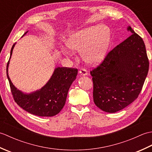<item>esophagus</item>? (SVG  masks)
Returning a JSON list of instances; mask_svg holds the SVG:
<instances>
[{
	"mask_svg": "<svg viewBox=\"0 0 152 152\" xmlns=\"http://www.w3.org/2000/svg\"><path fill=\"white\" fill-rule=\"evenodd\" d=\"M79 73H80V76H86V75H88V71H87L84 69H80V71H79Z\"/></svg>",
	"mask_w": 152,
	"mask_h": 152,
	"instance_id": "34e87169",
	"label": "esophagus"
}]
</instances>
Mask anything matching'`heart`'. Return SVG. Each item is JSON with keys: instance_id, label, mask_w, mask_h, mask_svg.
I'll list each match as a JSON object with an SVG mask.
<instances>
[{"instance_id": "1", "label": "heart", "mask_w": 152, "mask_h": 152, "mask_svg": "<svg viewBox=\"0 0 152 152\" xmlns=\"http://www.w3.org/2000/svg\"><path fill=\"white\" fill-rule=\"evenodd\" d=\"M111 41L110 29L104 25L98 24L71 34L67 39L66 45L70 50L81 53L86 63L96 64L104 59ZM62 52L66 56L71 54L66 50H63Z\"/></svg>"}]
</instances>
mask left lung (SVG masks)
<instances>
[{"label": "left lung", "mask_w": 152, "mask_h": 152, "mask_svg": "<svg viewBox=\"0 0 152 152\" xmlns=\"http://www.w3.org/2000/svg\"><path fill=\"white\" fill-rule=\"evenodd\" d=\"M132 34L115 46L103 62L91 71L93 101L102 111L115 113L136 99L149 69L144 41L130 26Z\"/></svg>", "instance_id": "1"}]
</instances>
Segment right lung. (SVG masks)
<instances>
[{
  "mask_svg": "<svg viewBox=\"0 0 152 152\" xmlns=\"http://www.w3.org/2000/svg\"><path fill=\"white\" fill-rule=\"evenodd\" d=\"M15 44L12 46L10 57L6 66L7 78L15 102L31 114L42 117H51L57 115L65 104L68 91L76 78L78 69H67L66 67L56 68L50 79L41 89L30 93L22 92L15 88L8 76L10 60Z\"/></svg>",
  "mask_w": 152,
  "mask_h": 152,
  "instance_id": "1",
  "label": "right lung"
}]
</instances>
